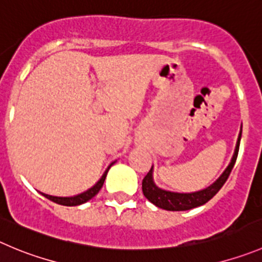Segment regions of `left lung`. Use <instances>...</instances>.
Wrapping results in <instances>:
<instances>
[{"label":"left lung","instance_id":"obj_1","mask_svg":"<svg viewBox=\"0 0 262 262\" xmlns=\"http://www.w3.org/2000/svg\"><path fill=\"white\" fill-rule=\"evenodd\" d=\"M242 134V133H241ZM241 134H239L238 141H236L235 151H234V156L231 158L230 164L226 167V170L224 171L223 175L212 184L208 188L203 189V190L195 191V193H173V191H167L162 190L158 186H156V184L153 183V179H151V167L149 172L146 173L145 178L143 179V193L145 195V198L149 202H151L153 204H156L157 207L163 208L167 211H186L191 210V208H195L202 206V204L207 203L211 198L217 194V191L223 188V185L225 184V181L228 180L229 175H230L231 170H233L234 164H235L236 157H238L239 151V144H241Z\"/></svg>","mask_w":262,"mask_h":262}]
</instances>
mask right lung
<instances>
[{
  "label": "right lung",
  "mask_w": 262,
  "mask_h": 262,
  "mask_svg": "<svg viewBox=\"0 0 262 262\" xmlns=\"http://www.w3.org/2000/svg\"><path fill=\"white\" fill-rule=\"evenodd\" d=\"M112 164H113V163H112ZM112 164H111V166H112ZM111 166H109L108 170L104 172V175L101 176L100 180H99L98 183L95 184V185L92 186L91 189H89V190L84 191V193H81V194H78V195H74V196H52V195H49V194H43V193H42V195L46 196V198L50 199V201L55 202V203L61 204V206H78V204L84 203V202L90 201V199L94 198V196H95L96 194L99 193V190H100L101 186H103L104 181H105L106 173H108Z\"/></svg>",
  "instance_id": "right-lung-1"
}]
</instances>
